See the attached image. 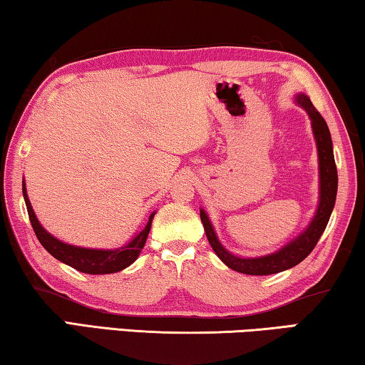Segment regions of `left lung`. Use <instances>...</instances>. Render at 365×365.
<instances>
[{"mask_svg": "<svg viewBox=\"0 0 365 365\" xmlns=\"http://www.w3.org/2000/svg\"><path fill=\"white\" fill-rule=\"evenodd\" d=\"M295 103L307 111L309 121H312V130L314 135L318 150V177H319V195H318V206L314 211V216L308 226L295 236L292 241H288L285 246L277 249L275 252L259 255V257H239L232 254L220 242L216 236V231L211 225L206 211L200 210V217L203 222L206 237L222 262L227 267L241 272L246 275H272L279 272L288 270L300 264L303 259L308 257V254L317 246L319 237L328 226L329 216L333 213L336 203V193H338V170H336V162L333 154V140L328 129V124L323 119L322 114L317 111L313 103L304 93L295 95Z\"/></svg>", "mask_w": 365, "mask_h": 365, "instance_id": "1", "label": "left lung"}]
</instances>
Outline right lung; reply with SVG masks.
<instances>
[{"mask_svg": "<svg viewBox=\"0 0 365 365\" xmlns=\"http://www.w3.org/2000/svg\"><path fill=\"white\" fill-rule=\"evenodd\" d=\"M23 195L26 201L27 213H29L31 225L34 227V232L39 242L43 246L46 251L53 255L57 260L70 265L75 270L83 272V274H91V275H105V274H116V272H121L130 264L134 262L135 259L139 257L140 251H143L145 239L149 236L152 220H154L155 211L149 216L148 225H145L143 230H140L138 235H135L128 244H124L121 247L116 249H90V247H81V246H72V244H67L52 236L51 232L46 231L42 225L37 220V216L32 210L29 197H27L26 183L23 180Z\"/></svg>", "mask_w": 365, "mask_h": 365, "instance_id": "obj_1", "label": "right lung"}]
</instances>
